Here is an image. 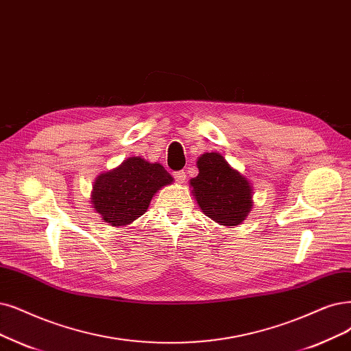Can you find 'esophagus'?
Returning a JSON list of instances; mask_svg holds the SVG:
<instances>
[{"label":"esophagus","mask_w":351,"mask_h":351,"mask_svg":"<svg viewBox=\"0 0 351 351\" xmlns=\"http://www.w3.org/2000/svg\"><path fill=\"white\" fill-rule=\"evenodd\" d=\"M173 178L178 180V182H185L186 173L184 171H178V172H173Z\"/></svg>","instance_id":"34e87169"}]
</instances>
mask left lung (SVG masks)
<instances>
[{"label":"left lung","mask_w":351,"mask_h":351,"mask_svg":"<svg viewBox=\"0 0 351 351\" xmlns=\"http://www.w3.org/2000/svg\"><path fill=\"white\" fill-rule=\"evenodd\" d=\"M198 169L191 186L202 213L221 226H239L252 208L247 179L231 169L219 153L202 154Z\"/></svg>","instance_id":"1"}]
</instances>
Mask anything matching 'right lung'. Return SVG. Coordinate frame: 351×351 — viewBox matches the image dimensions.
<instances>
[{"mask_svg":"<svg viewBox=\"0 0 351 351\" xmlns=\"http://www.w3.org/2000/svg\"><path fill=\"white\" fill-rule=\"evenodd\" d=\"M173 182L165 167L141 158H130L119 167L97 178L93 192L94 208L104 221L121 227L146 213L152 197Z\"/></svg>","mask_w":351,"mask_h":351,"instance_id":"add662e5","label":"right lung"}]
</instances>
